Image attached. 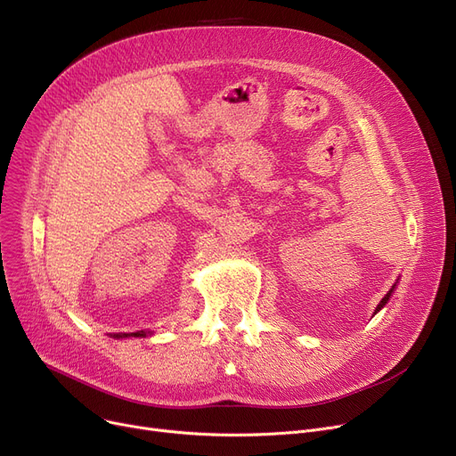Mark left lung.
<instances>
[{
  "label": "left lung",
  "instance_id": "8db88e82",
  "mask_svg": "<svg viewBox=\"0 0 456 456\" xmlns=\"http://www.w3.org/2000/svg\"><path fill=\"white\" fill-rule=\"evenodd\" d=\"M392 290H394V289H392ZM392 290H390V292H388V294H387V296H385V297H382V301H380V303H379V305H377V310H380V308H382V306H385V305H387V301H388V299H390V294H392ZM377 310H375V313H377Z\"/></svg>",
  "mask_w": 456,
  "mask_h": 456
}]
</instances>
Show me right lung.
Segmentation results:
<instances>
[{
	"mask_svg": "<svg viewBox=\"0 0 456 456\" xmlns=\"http://www.w3.org/2000/svg\"><path fill=\"white\" fill-rule=\"evenodd\" d=\"M146 334H150L148 330H136V332H131V337H146ZM116 337H129V334H116Z\"/></svg>",
	"mask_w": 456,
	"mask_h": 456,
	"instance_id": "add662e5",
	"label": "right lung"
}]
</instances>
